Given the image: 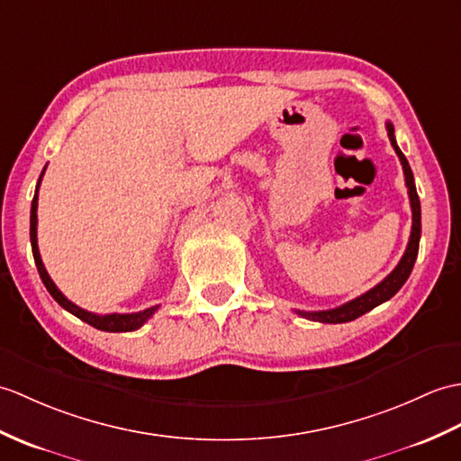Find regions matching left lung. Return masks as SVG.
Listing matches in <instances>:
<instances>
[{"label": "left lung", "instance_id": "left-lung-1", "mask_svg": "<svg viewBox=\"0 0 461 461\" xmlns=\"http://www.w3.org/2000/svg\"><path fill=\"white\" fill-rule=\"evenodd\" d=\"M387 133H389L394 153H397L399 158H401L404 182H406V188H409L411 210H412V230H411L409 245H406V251L402 255V259L399 261L397 267H394L393 273L384 276V279L379 285L373 286L371 291H367L366 294L353 298V301L341 304L338 308L320 310V312H304V310H296V314L312 320V322L344 324V322H351V320L363 316L366 312H369V310L383 304L384 301H389L391 296L397 294L401 291V286L406 283V279H409V275H411L412 267H414L416 255H419V243H420V200H419V194H416L411 165H409V160H406V157L402 155V151L397 145V139H394V127H393L391 122H387Z\"/></svg>", "mask_w": 461, "mask_h": 461}]
</instances>
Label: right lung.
<instances>
[{
    "label": "right lung",
    "instance_id": "1",
    "mask_svg": "<svg viewBox=\"0 0 461 461\" xmlns=\"http://www.w3.org/2000/svg\"><path fill=\"white\" fill-rule=\"evenodd\" d=\"M47 168V167H45ZM45 168H42L41 173V178L42 175H45ZM41 178H39V185H41ZM39 185H37V190H35V196H33V204H31V248H33V257H35V265H37V271L41 275V281L42 285L47 286V291L50 293V296L55 298V301L64 308L68 310L70 314H74L77 318H80L82 322L90 324L94 328H98L102 331H133L137 328H141L149 318H151L155 312H157V306H151V308H145L141 310V312H133V314H94V312H88V310H84L80 306H77L74 303H70L67 296H64L57 285L52 283V279L49 276L45 265H42V259H41V253H39V245H37V200H39Z\"/></svg>",
    "mask_w": 461,
    "mask_h": 461
}]
</instances>
